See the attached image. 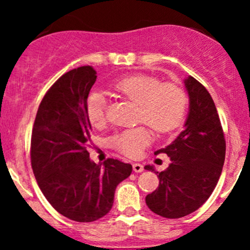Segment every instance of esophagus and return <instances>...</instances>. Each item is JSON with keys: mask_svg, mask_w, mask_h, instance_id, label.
I'll return each mask as SVG.
<instances>
[{"mask_svg": "<svg viewBox=\"0 0 250 250\" xmlns=\"http://www.w3.org/2000/svg\"><path fill=\"white\" fill-rule=\"evenodd\" d=\"M133 170L135 173H142L143 171V166L141 163H134L133 165Z\"/></svg>", "mask_w": 250, "mask_h": 250, "instance_id": "1", "label": "esophagus"}]
</instances>
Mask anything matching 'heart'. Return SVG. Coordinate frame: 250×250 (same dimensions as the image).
I'll return each instance as SVG.
<instances>
[{
	"label": "heart",
	"instance_id": "1",
	"mask_svg": "<svg viewBox=\"0 0 250 250\" xmlns=\"http://www.w3.org/2000/svg\"><path fill=\"white\" fill-rule=\"evenodd\" d=\"M114 90L139 104V121L147 123L157 134H167L181 125L187 109V95L180 85L161 83L157 77L143 74L125 76L113 84ZM105 97L91 91L85 101V115L94 127L104 122ZM151 141L146 127H136L117 133L110 139L111 147L129 157H137Z\"/></svg>",
	"mask_w": 250,
	"mask_h": 250
}]
</instances>
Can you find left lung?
I'll return each mask as SVG.
<instances>
[{"label": "left lung", "mask_w": 250, "mask_h": 250, "mask_svg": "<svg viewBox=\"0 0 250 250\" xmlns=\"http://www.w3.org/2000/svg\"><path fill=\"white\" fill-rule=\"evenodd\" d=\"M189 111L185 129L166 148L171 163L165 171H155L159 187L146 196L148 208L166 219H179L197 210L209 199L222 173L226 140L210 94L194 77L185 80Z\"/></svg>", "instance_id": "obj_1"}]
</instances>
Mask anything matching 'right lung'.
<instances>
[{
    "instance_id": "obj_1",
    "label": "right lung",
    "mask_w": 250,
    "mask_h": 250,
    "mask_svg": "<svg viewBox=\"0 0 250 250\" xmlns=\"http://www.w3.org/2000/svg\"><path fill=\"white\" fill-rule=\"evenodd\" d=\"M90 65L60 77L42 99L31 134V168L37 185L55 210L76 222L107 215L120 182L133 167L108 159L103 166L89 159L91 125L85 101L96 81Z\"/></svg>"
}]
</instances>
